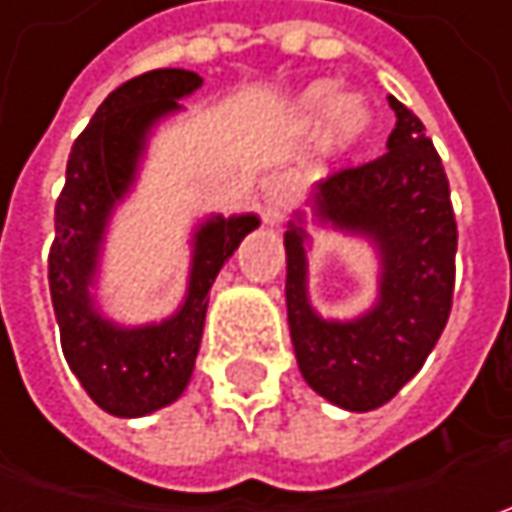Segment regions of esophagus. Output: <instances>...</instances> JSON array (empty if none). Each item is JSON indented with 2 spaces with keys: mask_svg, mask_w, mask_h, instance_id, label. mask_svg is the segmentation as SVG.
I'll return each instance as SVG.
<instances>
[{
  "mask_svg": "<svg viewBox=\"0 0 512 512\" xmlns=\"http://www.w3.org/2000/svg\"><path fill=\"white\" fill-rule=\"evenodd\" d=\"M293 196V182L290 176H273L265 185V222L267 225H279L285 219L287 207Z\"/></svg>",
  "mask_w": 512,
  "mask_h": 512,
  "instance_id": "34e87169",
  "label": "esophagus"
}]
</instances>
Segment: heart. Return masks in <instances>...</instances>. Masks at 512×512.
Here are the masks:
<instances>
[{
    "mask_svg": "<svg viewBox=\"0 0 512 512\" xmlns=\"http://www.w3.org/2000/svg\"><path fill=\"white\" fill-rule=\"evenodd\" d=\"M299 110L307 119L327 113L325 142L330 150H350L373 122V108L362 93L336 96V82H330V79H319V82L307 85L299 96Z\"/></svg>",
    "mask_w": 512,
    "mask_h": 512,
    "instance_id": "obj_1",
    "label": "heart"
}]
</instances>
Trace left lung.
<instances>
[{"instance_id": "1", "label": "left lung", "mask_w": 512, "mask_h": 512, "mask_svg": "<svg viewBox=\"0 0 512 512\" xmlns=\"http://www.w3.org/2000/svg\"><path fill=\"white\" fill-rule=\"evenodd\" d=\"M396 128L387 153L313 187L316 222L370 239L379 253V296L359 319H322L307 299V230L287 225V325L305 382L353 413L387 404L442 336L456 285V216L450 185L422 119L387 96Z\"/></svg>"}]
</instances>
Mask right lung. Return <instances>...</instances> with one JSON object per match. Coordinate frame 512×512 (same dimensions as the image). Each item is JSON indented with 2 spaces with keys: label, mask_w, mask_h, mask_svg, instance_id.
<instances>
[{
  "label": "right lung",
  "mask_w": 512,
  "mask_h": 512,
  "mask_svg": "<svg viewBox=\"0 0 512 512\" xmlns=\"http://www.w3.org/2000/svg\"><path fill=\"white\" fill-rule=\"evenodd\" d=\"M199 88L202 76L182 68L150 70L119 85L73 142L56 199L48 282L62 350L90 399L119 419L148 416L185 393L202 344L207 293L239 242L259 227L253 213L210 216L196 227L185 302L162 322L116 325L90 296L113 207L136 182L150 130Z\"/></svg>",
  "instance_id": "obj_1"
}]
</instances>
